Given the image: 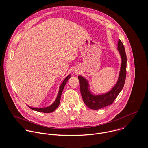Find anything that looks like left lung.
<instances>
[{
    "mask_svg": "<svg viewBox=\"0 0 148 148\" xmlns=\"http://www.w3.org/2000/svg\"><path fill=\"white\" fill-rule=\"evenodd\" d=\"M117 46V50L121 58V64L118 80L109 92L101 95H93L89 89V83L87 80L81 76H78L83 101L86 106L91 109L97 110L112 104L124 87L127 73V55L124 44L120 39Z\"/></svg>",
    "mask_w": 148,
    "mask_h": 148,
    "instance_id": "1",
    "label": "left lung"
}]
</instances>
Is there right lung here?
<instances>
[{
	"instance_id": "right-lung-1",
	"label": "right lung",
	"mask_w": 148,
	"mask_h": 148,
	"mask_svg": "<svg viewBox=\"0 0 148 148\" xmlns=\"http://www.w3.org/2000/svg\"><path fill=\"white\" fill-rule=\"evenodd\" d=\"M71 77V75H68L65 79L64 80L63 83L60 85L59 87V90L57 96V97L55 100V101H54V103L53 104H52L51 106H46V107H43V108H32L29 106V108H31V109L34 110H36L39 112H42V113H51L52 112H53L60 104V98H61V96H62V93L63 92L64 88L65 86V85L66 84V82H68V80Z\"/></svg>"
}]
</instances>
